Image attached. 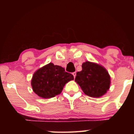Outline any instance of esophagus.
Returning a JSON list of instances; mask_svg holds the SVG:
<instances>
[{"instance_id": "1", "label": "esophagus", "mask_w": 134, "mask_h": 134, "mask_svg": "<svg viewBox=\"0 0 134 134\" xmlns=\"http://www.w3.org/2000/svg\"><path fill=\"white\" fill-rule=\"evenodd\" d=\"M72 75H73L74 77L75 78V77H76V72H72Z\"/></svg>"}]
</instances>
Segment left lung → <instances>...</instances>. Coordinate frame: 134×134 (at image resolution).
<instances>
[{
    "mask_svg": "<svg viewBox=\"0 0 134 134\" xmlns=\"http://www.w3.org/2000/svg\"><path fill=\"white\" fill-rule=\"evenodd\" d=\"M75 81L85 94L98 98L109 89L110 76L102 65L87 61L82 64V70L76 73Z\"/></svg>",
    "mask_w": 134,
    "mask_h": 134,
    "instance_id": "left-lung-1",
    "label": "left lung"
}]
</instances>
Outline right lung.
Here are the masks:
<instances>
[{"label": "right lung", "instance_id": "1", "mask_svg": "<svg viewBox=\"0 0 134 134\" xmlns=\"http://www.w3.org/2000/svg\"><path fill=\"white\" fill-rule=\"evenodd\" d=\"M73 80V76L64 68L49 63L34 73L31 86L38 96L49 99L60 94L65 84Z\"/></svg>", "mask_w": 134, "mask_h": 134}]
</instances>
